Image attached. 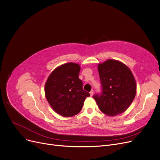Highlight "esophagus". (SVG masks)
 Segmentation results:
<instances>
[{
    "label": "esophagus",
    "mask_w": 160,
    "mask_h": 160,
    "mask_svg": "<svg viewBox=\"0 0 160 160\" xmlns=\"http://www.w3.org/2000/svg\"><path fill=\"white\" fill-rule=\"evenodd\" d=\"M93 93H94L93 90H91V91H90V95H91V96H93Z\"/></svg>",
    "instance_id": "obj_1"
}]
</instances>
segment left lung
I'll list each match as a JSON object with an SVG mask.
<instances>
[{
    "label": "left lung",
    "mask_w": 160,
    "mask_h": 160,
    "mask_svg": "<svg viewBox=\"0 0 160 160\" xmlns=\"http://www.w3.org/2000/svg\"><path fill=\"white\" fill-rule=\"evenodd\" d=\"M102 93L93 98L99 109L109 116L123 113L136 95V82L132 72L122 62L108 59L98 66Z\"/></svg>",
    "instance_id": "1"
}]
</instances>
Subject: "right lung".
I'll return each instance as SVG.
<instances>
[{"label":"right lung","mask_w":160,"mask_h":160,"mask_svg":"<svg viewBox=\"0 0 160 160\" xmlns=\"http://www.w3.org/2000/svg\"><path fill=\"white\" fill-rule=\"evenodd\" d=\"M81 67L75 62H67L52 71L45 83L46 99L52 109L62 117L78 114L85 98L90 96L83 89V82L79 78Z\"/></svg>","instance_id":"obj_1"}]
</instances>
